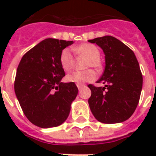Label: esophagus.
I'll return each instance as SVG.
<instances>
[{
    "label": "esophagus",
    "mask_w": 156,
    "mask_h": 156,
    "mask_svg": "<svg viewBox=\"0 0 156 156\" xmlns=\"http://www.w3.org/2000/svg\"><path fill=\"white\" fill-rule=\"evenodd\" d=\"M77 87H78V90H80L81 88L83 87V84H81V83H78V84H77Z\"/></svg>",
    "instance_id": "34e87169"
}]
</instances>
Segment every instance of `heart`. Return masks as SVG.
I'll return each instance as SVG.
<instances>
[{"label": "heart", "instance_id": "obj_1", "mask_svg": "<svg viewBox=\"0 0 156 156\" xmlns=\"http://www.w3.org/2000/svg\"><path fill=\"white\" fill-rule=\"evenodd\" d=\"M73 51L81 56H85L88 58L86 67L90 68L92 67L95 70L99 71L101 69L100 57V52L99 48L94 44H83L78 47L73 48ZM60 62L62 68L65 71L72 70L75 65V60L73 56V53L69 48H65L60 56ZM95 78V74L92 70H88L80 72L74 71L66 76V79L69 82L75 83H83L85 82H90Z\"/></svg>", "mask_w": 156, "mask_h": 156}]
</instances>
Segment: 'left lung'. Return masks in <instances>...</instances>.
Returning <instances> with one entry per match:
<instances>
[{"instance_id": "obj_1", "label": "left lung", "mask_w": 156, "mask_h": 156, "mask_svg": "<svg viewBox=\"0 0 156 156\" xmlns=\"http://www.w3.org/2000/svg\"><path fill=\"white\" fill-rule=\"evenodd\" d=\"M96 44L105 55V69L97 81L104 87L89 84L90 111L97 121L105 124L126 121L135 111L143 87V75L133 52L113 36L88 40Z\"/></svg>"}]
</instances>
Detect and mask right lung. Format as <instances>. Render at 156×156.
Returning a JSON list of instances; mask_svg holds the SVG:
<instances>
[{"label":"right lung","instance_id":"right-lung-1","mask_svg":"<svg viewBox=\"0 0 156 156\" xmlns=\"http://www.w3.org/2000/svg\"><path fill=\"white\" fill-rule=\"evenodd\" d=\"M73 41L46 39L24 54L16 73L14 90L27 118L40 128L63 123L78 90L74 83H61L66 75L60 62L64 48Z\"/></svg>","mask_w":156,"mask_h":156}]
</instances>
